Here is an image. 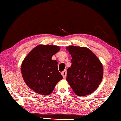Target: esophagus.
Listing matches in <instances>:
<instances>
[{
  "label": "esophagus",
  "instance_id": "obj_1",
  "mask_svg": "<svg viewBox=\"0 0 121 121\" xmlns=\"http://www.w3.org/2000/svg\"><path fill=\"white\" fill-rule=\"evenodd\" d=\"M62 75L63 76V77L64 79H65L66 78V76H67V70H64L63 72H62Z\"/></svg>",
  "mask_w": 121,
  "mask_h": 121
}]
</instances>
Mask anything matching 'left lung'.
<instances>
[{"label": "left lung", "instance_id": "1", "mask_svg": "<svg viewBox=\"0 0 121 121\" xmlns=\"http://www.w3.org/2000/svg\"><path fill=\"white\" fill-rule=\"evenodd\" d=\"M72 56V65L67 69V80L77 95L84 96L96 90L103 78L102 64L86 47L66 48Z\"/></svg>", "mask_w": 121, "mask_h": 121}]
</instances>
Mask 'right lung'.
<instances>
[{"instance_id":"right-lung-1","label":"right lung","mask_w":121,"mask_h":121,"mask_svg":"<svg viewBox=\"0 0 121 121\" xmlns=\"http://www.w3.org/2000/svg\"><path fill=\"white\" fill-rule=\"evenodd\" d=\"M60 50L53 45L36 46L25 58L21 64V73L24 82L35 92L49 95L56 84L63 79L58 69V62L52 56Z\"/></svg>"}]
</instances>
